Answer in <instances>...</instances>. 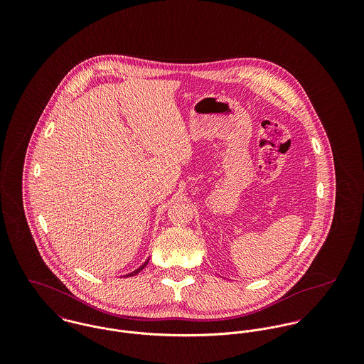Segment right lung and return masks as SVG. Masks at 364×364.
<instances>
[{"label": "right lung", "mask_w": 364, "mask_h": 364, "mask_svg": "<svg viewBox=\"0 0 364 364\" xmlns=\"http://www.w3.org/2000/svg\"><path fill=\"white\" fill-rule=\"evenodd\" d=\"M149 260H150V258H149V259L146 260V262H144V263H143V264H141V266H140V267H139V269H136V270H133V272H132V273H129V274H126V276H123V277H130V276H136V274H137V273H139V272H141V270H143V269H144V267H146V266H147V263H149Z\"/></svg>", "instance_id": "1"}]
</instances>
